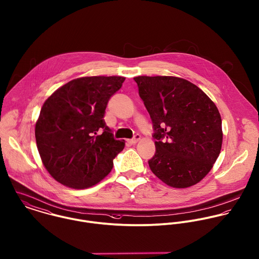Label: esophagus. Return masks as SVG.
<instances>
[{
	"mask_svg": "<svg viewBox=\"0 0 259 259\" xmlns=\"http://www.w3.org/2000/svg\"><path fill=\"white\" fill-rule=\"evenodd\" d=\"M140 139H141V136H140L139 134H136V135H135V136H134V137H133L129 142H130L131 144H136Z\"/></svg>",
	"mask_w": 259,
	"mask_h": 259,
	"instance_id": "obj_1",
	"label": "esophagus"
}]
</instances>
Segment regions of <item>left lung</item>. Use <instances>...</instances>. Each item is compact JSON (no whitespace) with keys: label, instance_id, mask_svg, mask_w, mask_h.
I'll return each mask as SVG.
<instances>
[{"label":"left lung","instance_id":"8db88e82","mask_svg":"<svg viewBox=\"0 0 259 259\" xmlns=\"http://www.w3.org/2000/svg\"><path fill=\"white\" fill-rule=\"evenodd\" d=\"M139 96L153 123L156 153L149 167L165 184L187 188L213 167L222 145L216 105L191 82L173 76H138Z\"/></svg>","mask_w":259,"mask_h":259}]
</instances>
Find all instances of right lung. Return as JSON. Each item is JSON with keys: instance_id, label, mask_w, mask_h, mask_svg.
Instances as JSON below:
<instances>
[{"instance_id": "right-lung-1", "label": "right lung", "mask_w": 259, "mask_h": 259, "mask_svg": "<svg viewBox=\"0 0 259 259\" xmlns=\"http://www.w3.org/2000/svg\"><path fill=\"white\" fill-rule=\"evenodd\" d=\"M124 81L120 76L74 79L43 104L35 136L42 162L56 181L84 189L111 172L125 142L114 139L104 114Z\"/></svg>"}]
</instances>
